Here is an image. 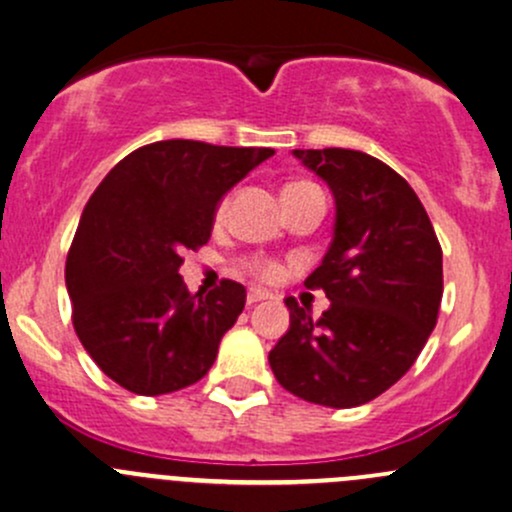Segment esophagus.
Segmentation results:
<instances>
[{"mask_svg": "<svg viewBox=\"0 0 512 512\" xmlns=\"http://www.w3.org/2000/svg\"><path fill=\"white\" fill-rule=\"evenodd\" d=\"M267 297H270V294H265L262 289H250V292H247V306H255L257 301H265Z\"/></svg>", "mask_w": 512, "mask_h": 512, "instance_id": "34e87169", "label": "esophagus"}]
</instances>
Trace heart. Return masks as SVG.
<instances>
[{
  "mask_svg": "<svg viewBox=\"0 0 512 512\" xmlns=\"http://www.w3.org/2000/svg\"><path fill=\"white\" fill-rule=\"evenodd\" d=\"M304 184H306V181H297V184L284 186V191H289V188L304 186ZM228 203H230V196L220 198L218 208H215V218H223L225 208H228ZM242 267H245V270L250 272L252 277L262 279V282H274V279L279 277V267L274 265V262H270V260H260V257H252V260H245V262H242Z\"/></svg>",
  "mask_w": 512,
  "mask_h": 512,
  "instance_id": "b5f03b06",
  "label": "heart"
}]
</instances>
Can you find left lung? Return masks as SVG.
Masks as SVG:
<instances>
[{"label":"left lung","instance_id":"1","mask_svg":"<svg viewBox=\"0 0 512 512\" xmlns=\"http://www.w3.org/2000/svg\"><path fill=\"white\" fill-rule=\"evenodd\" d=\"M336 198L333 240L306 289L331 306L319 321L287 299L289 331L270 351L277 383L324 407H358L383 395L422 353L437 326L441 245L412 186L370 154L294 149Z\"/></svg>","mask_w":512,"mask_h":512}]
</instances>
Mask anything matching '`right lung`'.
<instances>
[{
  "instance_id": "add662e5",
  "label": "right lung",
  "mask_w": 512,
  "mask_h": 512,
  "mask_svg": "<svg viewBox=\"0 0 512 512\" xmlns=\"http://www.w3.org/2000/svg\"><path fill=\"white\" fill-rule=\"evenodd\" d=\"M274 149L166 139L127 154L85 206L66 260L73 328L107 378L166 395L211 370L245 287L191 294L184 252L211 238L215 206Z\"/></svg>"
}]
</instances>
